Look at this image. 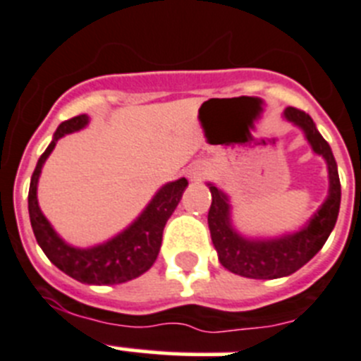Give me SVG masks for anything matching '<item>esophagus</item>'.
<instances>
[{
  "label": "esophagus",
  "instance_id": "esophagus-1",
  "mask_svg": "<svg viewBox=\"0 0 361 361\" xmlns=\"http://www.w3.org/2000/svg\"><path fill=\"white\" fill-rule=\"evenodd\" d=\"M187 174H188V180L197 183V181H201L208 174V167L204 164H194L190 165V169L187 171Z\"/></svg>",
  "mask_w": 361,
  "mask_h": 361
}]
</instances>
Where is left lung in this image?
<instances>
[{"label":"left lung","instance_id":"left-lung-1","mask_svg":"<svg viewBox=\"0 0 361 361\" xmlns=\"http://www.w3.org/2000/svg\"><path fill=\"white\" fill-rule=\"evenodd\" d=\"M283 117L302 131L313 153L324 158L329 180L328 197L298 231L276 237H251L235 228L230 196L208 181L207 187L212 192L208 228L219 262L224 269L244 278L276 279L294 274L321 251L338 217L340 178L331 147L308 114L288 106Z\"/></svg>","mask_w":361,"mask_h":361}]
</instances>
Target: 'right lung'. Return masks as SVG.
<instances>
[{
	"mask_svg": "<svg viewBox=\"0 0 361 361\" xmlns=\"http://www.w3.org/2000/svg\"><path fill=\"white\" fill-rule=\"evenodd\" d=\"M89 121L87 114L63 121L56 128L49 146L40 154L35 171L32 174V181H30V222H32L37 244L49 258V262L56 265L60 271L85 285H119V283L139 278L140 274L149 271L151 265L154 264L158 252H160L165 222L169 221L173 212L176 210L185 188L188 187V181L185 178H180L176 181L161 185L157 194L151 197L149 203L146 204V208L140 212L139 217L109 240L90 245V247L71 245L56 233L51 222L40 210L39 200H37V187H39V178L44 164L51 151L55 149L56 142L66 135L83 130Z\"/></svg>",
	"mask_w": 361,
	"mask_h": 361,
	"instance_id": "right-lung-1",
	"label": "right lung"
}]
</instances>
